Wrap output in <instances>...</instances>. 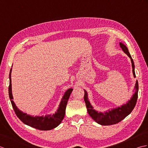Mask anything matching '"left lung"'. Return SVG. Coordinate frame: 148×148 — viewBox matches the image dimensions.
Masks as SVG:
<instances>
[{
	"label": "left lung",
	"instance_id": "1",
	"mask_svg": "<svg viewBox=\"0 0 148 148\" xmlns=\"http://www.w3.org/2000/svg\"><path fill=\"white\" fill-rule=\"evenodd\" d=\"M119 45H120L123 51L130 57L132 62L134 76L136 77L134 63L129 51H128V48L126 46L121 42H119ZM138 90H139V84H138V81L137 80L136 86H135V93L131 97V99L128 100L127 103L121 106V107H118L115 109L108 110V111H106L104 112H98L93 109V106L91 105L89 101L88 98V93L86 91L84 90V100L86 103L88 112L94 120L101 125H111L118 123L128 114H130V113L132 111V110L135 108L138 97Z\"/></svg>",
	"mask_w": 148,
	"mask_h": 148
}]
</instances>
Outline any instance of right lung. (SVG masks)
I'll return each instance as SVG.
<instances>
[{
  "mask_svg": "<svg viewBox=\"0 0 148 148\" xmlns=\"http://www.w3.org/2000/svg\"><path fill=\"white\" fill-rule=\"evenodd\" d=\"M11 69L10 72H9V99L11 100V102L12 108H13L14 111L16 114L18 116V118L20 120L27 125L35 128L36 129L40 130H49L53 129V128L58 127L60 124V123L64 119L65 114V109L66 106L69 99V97L72 93V88H69L63 96L62 100L57 111L53 114L46 115L45 116H32L27 114V113H24L20 111L16 106L14 102H13V97L12 94V88H11Z\"/></svg>",
  "mask_w": 148,
  "mask_h": 148,
  "instance_id": "right-lung-1",
  "label": "right lung"
}]
</instances>
